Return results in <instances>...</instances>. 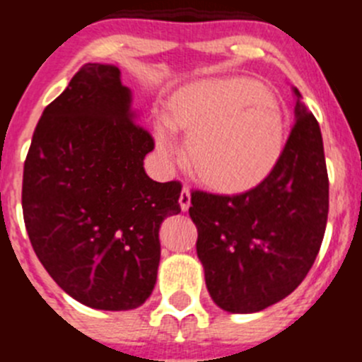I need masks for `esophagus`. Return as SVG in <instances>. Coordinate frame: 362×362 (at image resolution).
I'll return each mask as SVG.
<instances>
[{"mask_svg":"<svg viewBox=\"0 0 362 362\" xmlns=\"http://www.w3.org/2000/svg\"><path fill=\"white\" fill-rule=\"evenodd\" d=\"M179 204H181V210H183V212H187V210L190 209V188L188 187H183V190H181Z\"/></svg>","mask_w":362,"mask_h":362,"instance_id":"esophagus-1","label":"esophagus"}]
</instances>
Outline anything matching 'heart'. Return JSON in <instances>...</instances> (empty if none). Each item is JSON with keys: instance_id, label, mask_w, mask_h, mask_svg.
Wrapping results in <instances>:
<instances>
[{"instance_id": "1", "label": "heart", "mask_w": 362, "mask_h": 362, "mask_svg": "<svg viewBox=\"0 0 362 362\" xmlns=\"http://www.w3.org/2000/svg\"><path fill=\"white\" fill-rule=\"evenodd\" d=\"M175 129L190 132L188 159L194 170L225 190L261 181L279 159L286 137L276 95L246 78L209 79L174 92L168 117H159L153 129L166 161L181 153Z\"/></svg>"}]
</instances>
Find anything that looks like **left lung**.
I'll list each match as a JSON object with an SVG mask.
<instances>
[{
  "label": "left lung",
  "instance_id": "1",
  "mask_svg": "<svg viewBox=\"0 0 362 362\" xmlns=\"http://www.w3.org/2000/svg\"><path fill=\"white\" fill-rule=\"evenodd\" d=\"M296 123L270 174L233 196L192 192L197 257L219 308L252 313L303 283L328 219V172L317 119L297 88Z\"/></svg>",
  "mask_w": 362,
  "mask_h": 362
}]
</instances>
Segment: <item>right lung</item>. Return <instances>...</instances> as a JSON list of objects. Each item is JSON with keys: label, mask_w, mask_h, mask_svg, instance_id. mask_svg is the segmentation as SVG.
I'll return each mask as SVG.
<instances>
[{"label": "right lung", "mask_w": 362, "mask_h": 362, "mask_svg": "<svg viewBox=\"0 0 362 362\" xmlns=\"http://www.w3.org/2000/svg\"><path fill=\"white\" fill-rule=\"evenodd\" d=\"M114 65L86 63L43 110L23 168V219L37 259L70 297L132 310L158 279L159 226L181 212V183L143 159L153 137Z\"/></svg>", "instance_id": "add662e5"}]
</instances>
